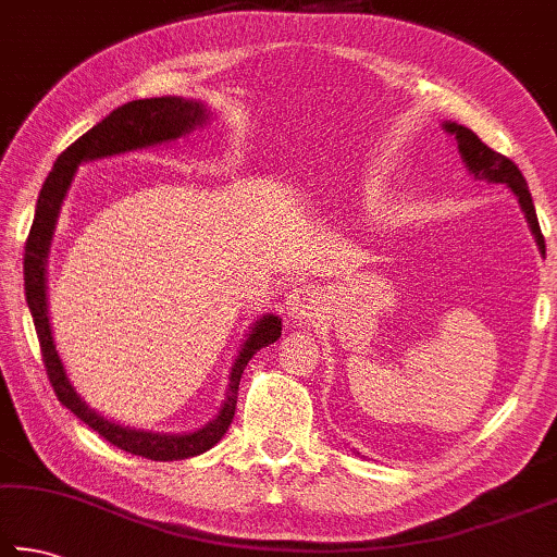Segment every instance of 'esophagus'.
<instances>
[{
	"mask_svg": "<svg viewBox=\"0 0 557 557\" xmlns=\"http://www.w3.org/2000/svg\"><path fill=\"white\" fill-rule=\"evenodd\" d=\"M319 305V292L311 287H295L287 297V313L292 319L305 321L309 319Z\"/></svg>",
	"mask_w": 557,
	"mask_h": 557,
	"instance_id": "34e87169",
	"label": "esophagus"
}]
</instances>
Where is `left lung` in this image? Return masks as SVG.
<instances>
[{"mask_svg":"<svg viewBox=\"0 0 557 557\" xmlns=\"http://www.w3.org/2000/svg\"><path fill=\"white\" fill-rule=\"evenodd\" d=\"M446 131L455 134L458 138V148L462 153L465 165H468L470 173L474 175V180H487V182H499V185H509L513 195L519 197V205L523 209L525 219H529L531 231L535 240H539V248L545 256V240L541 234V226H539V216H535V207H533V199H531V191L529 185H525V180L521 175V170L511 163L507 156L497 153V150H492L490 146H484L480 136L470 131L468 126H458V124H446Z\"/></svg>","mask_w":557,"mask_h":557,"instance_id":"8db88e82","label":"left lung"}]
</instances>
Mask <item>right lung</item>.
<instances>
[{"mask_svg": "<svg viewBox=\"0 0 557 557\" xmlns=\"http://www.w3.org/2000/svg\"><path fill=\"white\" fill-rule=\"evenodd\" d=\"M205 107L182 97L136 99V102H128L111 111L107 119L99 121L97 126L89 128L87 134L79 136L73 146H67L63 153L58 156L53 170H50L44 187H40L34 224L32 231H28L24 246L26 301L28 309H32L34 326L40 343V356H44V366L50 384H53L55 397L60 399V404H65L79 421H85L89 429L97 431L104 441H109L111 446H116L131 455H140V458L148 460H182L216 446L221 436L228 431L231 421H234L238 382L240 375H244L248 360L256 356L262 346H270V343H275L280 338L282 321L270 313V317H262L256 323V329L248 333V341L244 343V348H240L234 368H231L224 407H221L219 417L207 423L205 429L185 433V436H168V433H148L119 426V423H111L104 417H99L97 411L89 409L87 404L77 397L75 387L65 375L53 336H50L46 299V258L50 238H53L60 205H63V197L70 182H73L75 168L79 163L180 138L195 126L205 124Z\"/></svg>", "mask_w": 557, "mask_h": 557, "instance_id": "1", "label": "right lung"}]
</instances>
